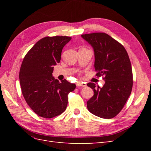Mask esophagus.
<instances>
[{"label":"esophagus","instance_id":"obj_1","mask_svg":"<svg viewBox=\"0 0 151 151\" xmlns=\"http://www.w3.org/2000/svg\"><path fill=\"white\" fill-rule=\"evenodd\" d=\"M76 86L77 87H86V83H84V82H77Z\"/></svg>","mask_w":151,"mask_h":151}]
</instances>
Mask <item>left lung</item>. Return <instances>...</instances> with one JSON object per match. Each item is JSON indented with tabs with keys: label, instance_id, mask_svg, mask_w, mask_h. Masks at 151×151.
<instances>
[{
	"label": "left lung",
	"instance_id": "1",
	"mask_svg": "<svg viewBox=\"0 0 151 151\" xmlns=\"http://www.w3.org/2000/svg\"><path fill=\"white\" fill-rule=\"evenodd\" d=\"M94 53V68L97 76H103L102 88L89 83L93 96L87 102L88 110L103 118L117 115L130 96L133 86L132 65L126 50L117 41L104 33L82 35Z\"/></svg>",
	"mask_w": 151,
	"mask_h": 151
}]
</instances>
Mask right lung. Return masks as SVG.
I'll use <instances>...</instances> for the list:
<instances>
[{"instance_id":"right-lung-1","label":"right lung","mask_w":151,"mask_h":151,"mask_svg":"<svg viewBox=\"0 0 151 151\" xmlns=\"http://www.w3.org/2000/svg\"><path fill=\"white\" fill-rule=\"evenodd\" d=\"M72 38L52 36L40 40L24 57L19 71L22 95L29 106L40 116L50 118L64 111L68 94L76 84L52 76L53 66L61 59L63 48Z\"/></svg>"}]
</instances>
